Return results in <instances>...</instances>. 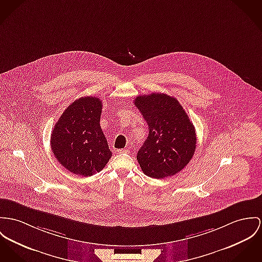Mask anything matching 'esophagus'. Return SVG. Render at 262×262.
Instances as JSON below:
<instances>
[{
	"label": "esophagus",
	"instance_id": "esophagus-1",
	"mask_svg": "<svg viewBox=\"0 0 262 262\" xmlns=\"http://www.w3.org/2000/svg\"><path fill=\"white\" fill-rule=\"evenodd\" d=\"M117 152H118V154H127V152H128V150H127V149L121 148V149H118V150H117Z\"/></svg>",
	"mask_w": 262,
	"mask_h": 262
}]
</instances>
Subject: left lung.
Segmentation results:
<instances>
[{
    "instance_id": "8db88e82",
    "label": "left lung",
    "mask_w": 262,
    "mask_h": 262,
    "mask_svg": "<svg viewBox=\"0 0 262 262\" xmlns=\"http://www.w3.org/2000/svg\"><path fill=\"white\" fill-rule=\"evenodd\" d=\"M135 104L148 124V137L137 156L141 170L159 180L174 176L194 155L193 123L179 101L165 94L139 96Z\"/></svg>"
}]
</instances>
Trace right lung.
<instances>
[{
  "mask_svg": "<svg viewBox=\"0 0 262 262\" xmlns=\"http://www.w3.org/2000/svg\"><path fill=\"white\" fill-rule=\"evenodd\" d=\"M101 103L96 97H84L74 101L53 129L52 151L57 161L75 174L94 176L112 158L100 124Z\"/></svg>",
  "mask_w": 262,
  "mask_h": 262,
  "instance_id": "add662e5",
  "label": "right lung"
}]
</instances>
